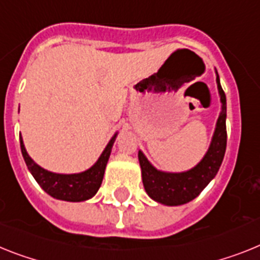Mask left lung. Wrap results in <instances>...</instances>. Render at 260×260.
Masks as SVG:
<instances>
[{"instance_id":"obj_1","label":"left lung","mask_w":260,"mask_h":260,"mask_svg":"<svg viewBox=\"0 0 260 260\" xmlns=\"http://www.w3.org/2000/svg\"><path fill=\"white\" fill-rule=\"evenodd\" d=\"M218 92L221 96L222 111L217 120L214 135L210 147L200 162L187 172L168 173L157 171L148 161L141 150H139V161L141 167V177L145 191L152 200L168 206H178L194 200L205 187L208 186L219 171L228 143L226 134V95L219 83L217 74Z\"/></svg>"}]
</instances>
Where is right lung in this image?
<instances>
[{
    "instance_id": "right-lung-1",
    "label": "right lung",
    "mask_w": 260,
    "mask_h": 260,
    "mask_svg": "<svg viewBox=\"0 0 260 260\" xmlns=\"http://www.w3.org/2000/svg\"><path fill=\"white\" fill-rule=\"evenodd\" d=\"M116 135L117 134H115L110 143L107 144L106 149L103 150V153L100 154L99 160L93 164L92 167L82 172V173L75 174H59L46 171V169L39 167L38 164L34 162L31 157L27 154L25 145H23L22 137H19V141H21V152H22L23 160H25L27 169L32 174V177L36 178L39 186L56 200L80 202V201L92 198L99 190Z\"/></svg>"
}]
</instances>
